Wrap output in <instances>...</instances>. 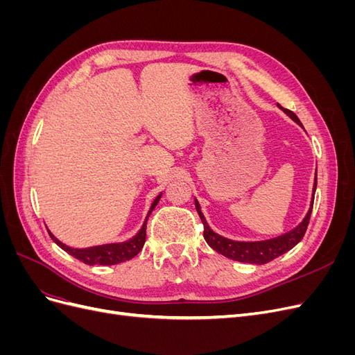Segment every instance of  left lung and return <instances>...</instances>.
I'll return each mask as SVG.
<instances>
[{
  "label": "left lung",
  "instance_id": "1",
  "mask_svg": "<svg viewBox=\"0 0 355 355\" xmlns=\"http://www.w3.org/2000/svg\"><path fill=\"white\" fill-rule=\"evenodd\" d=\"M278 108H282V106L278 105ZM282 110L290 118H292L293 121L300 124L299 118L296 116V114L293 111L286 110V108H282ZM315 188H317V173H315V182H314V192H315ZM196 209H197V211L200 214V219L204 225V232H202L204 240L207 241V244L211 247L213 250H216L218 253L227 256L228 259H232V261L263 265V263L274 261L275 257L284 254L290 249H293V247L304 239L309 219H311V211H313V204H311L309 211L306 213V216L302 220V223H300L299 227H296L293 231H290L278 239H272L268 241H259V243H239V241H232V240L220 237V235L214 234L209 228V225L202 216L200 204L197 200H196Z\"/></svg>",
  "mask_w": 355,
  "mask_h": 355
}]
</instances>
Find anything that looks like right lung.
Returning <instances> with one entry per match:
<instances>
[{
	"label": "right lung",
	"mask_w": 355,
	"mask_h": 355,
	"mask_svg": "<svg viewBox=\"0 0 355 355\" xmlns=\"http://www.w3.org/2000/svg\"><path fill=\"white\" fill-rule=\"evenodd\" d=\"M159 197H161V194L154 200L151 209H149L146 220L149 218V214H151V211L155 209L157 202L159 201ZM146 220L144 223L142 230L139 231L136 237H133L132 240H128L125 243H120V244H106V245L90 247V249H71V247L65 245L58 239H55V235H53L50 231H49V234H50L51 240L55 241L60 247V249L68 252L71 256L75 257V259H78L87 265H115V263H121V262L133 259V257L142 250V247L146 240Z\"/></svg>",
	"instance_id": "right-lung-1"
}]
</instances>
